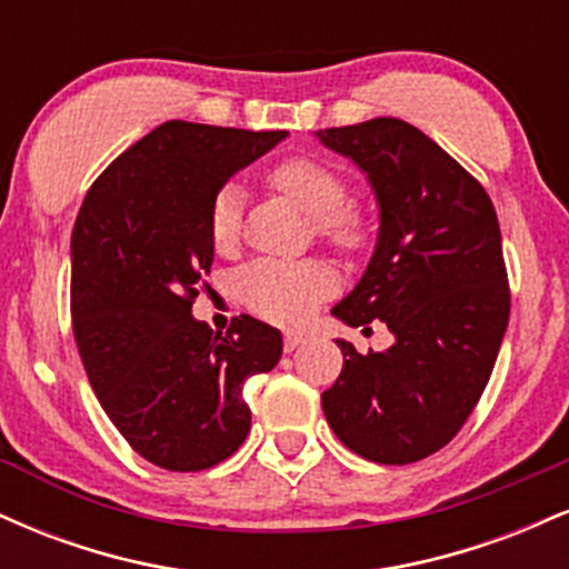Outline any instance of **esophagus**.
I'll list each match as a JSON object with an SVG mask.
<instances>
[{"label":"esophagus","mask_w":569,"mask_h":569,"mask_svg":"<svg viewBox=\"0 0 569 569\" xmlns=\"http://www.w3.org/2000/svg\"><path fill=\"white\" fill-rule=\"evenodd\" d=\"M299 345H305V335H299V331H286V337H283L286 352H293Z\"/></svg>","instance_id":"1"}]
</instances>
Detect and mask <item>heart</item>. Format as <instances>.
I'll list each match as a JSON object with an SVG mask.
<instances>
[{"mask_svg":"<svg viewBox=\"0 0 569 569\" xmlns=\"http://www.w3.org/2000/svg\"><path fill=\"white\" fill-rule=\"evenodd\" d=\"M270 187L291 200L299 211L316 224L318 238L326 243L358 248L367 238V219L356 206L345 202L348 187L337 171L310 158H291L276 166L267 176ZM240 213L243 194L238 187H224L213 198L208 232L217 248L234 246L240 234ZM335 286V278L323 264L316 262H262L248 264L240 272V297L257 316L276 323H302L316 310L326 293Z\"/></svg>","mask_w":569,"mask_h":569,"instance_id":"obj_1","label":"heart"}]
</instances>
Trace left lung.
<instances>
[{
	"label": "left lung",
	"instance_id": "obj_1",
	"mask_svg": "<svg viewBox=\"0 0 569 569\" xmlns=\"http://www.w3.org/2000/svg\"><path fill=\"white\" fill-rule=\"evenodd\" d=\"M316 136L356 162L380 211L367 270L331 316L382 321L396 339L367 356L337 339L345 367L323 415L356 455L407 466L455 439L492 375L511 312L498 217L485 187L409 122Z\"/></svg>",
	"mask_w": 569,
	"mask_h": 569
}]
</instances>
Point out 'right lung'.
<instances>
[{
  "label": "right lung",
  "instance_id": "add662e5",
  "mask_svg": "<svg viewBox=\"0 0 569 569\" xmlns=\"http://www.w3.org/2000/svg\"><path fill=\"white\" fill-rule=\"evenodd\" d=\"M286 136L168 120L98 176L77 213L71 323L84 371L130 447L168 471L211 468L246 441L243 382L283 352L280 331L251 316L213 335L192 299L213 262V198Z\"/></svg>",
  "mask_w": 569,
  "mask_h": 569
}]
</instances>
